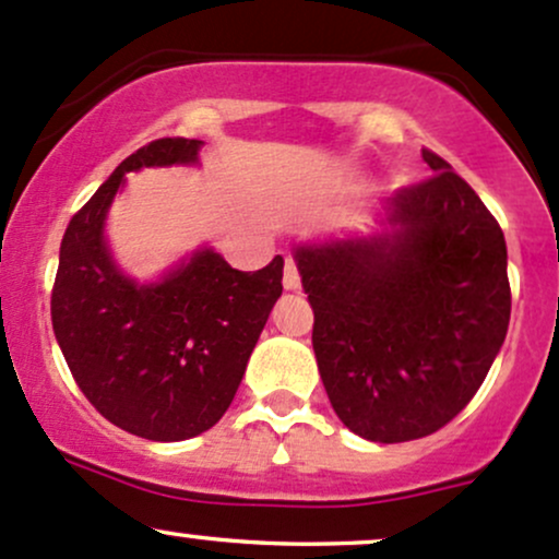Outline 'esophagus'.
<instances>
[{
  "label": "esophagus",
  "instance_id": "esophagus-1",
  "mask_svg": "<svg viewBox=\"0 0 559 559\" xmlns=\"http://www.w3.org/2000/svg\"><path fill=\"white\" fill-rule=\"evenodd\" d=\"M299 286H302V281H299V270L294 265V260H286L284 265V289L286 292H297Z\"/></svg>",
  "mask_w": 559,
  "mask_h": 559
}]
</instances>
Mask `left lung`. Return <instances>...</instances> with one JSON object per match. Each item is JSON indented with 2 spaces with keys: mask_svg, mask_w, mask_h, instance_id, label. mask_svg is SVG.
<instances>
[{
  "mask_svg": "<svg viewBox=\"0 0 559 559\" xmlns=\"http://www.w3.org/2000/svg\"><path fill=\"white\" fill-rule=\"evenodd\" d=\"M384 201L377 233L294 249L312 349L342 425L373 443L438 432L472 401L504 345L507 241L449 162Z\"/></svg>",
  "mask_w": 559,
  "mask_h": 559,
  "instance_id": "8db88e82",
  "label": "left lung"
}]
</instances>
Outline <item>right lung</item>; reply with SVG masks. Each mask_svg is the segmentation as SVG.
<instances>
[{
	"mask_svg": "<svg viewBox=\"0 0 559 559\" xmlns=\"http://www.w3.org/2000/svg\"><path fill=\"white\" fill-rule=\"evenodd\" d=\"M201 140H153L127 156L71 217L52 289V329L79 390L110 425L175 443L217 425L284 286V257L257 273L212 247L156 281H134L114 260L108 210L127 175L195 167Z\"/></svg>",
	"mask_w": 559,
	"mask_h": 559,
	"instance_id": "obj_1",
	"label": "right lung"
}]
</instances>
